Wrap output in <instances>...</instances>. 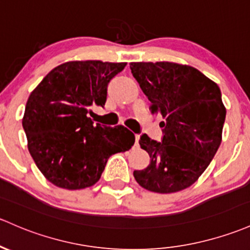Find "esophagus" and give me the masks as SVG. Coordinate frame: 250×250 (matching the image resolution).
Returning <instances> with one entry per match:
<instances>
[{"instance_id": "1", "label": "esophagus", "mask_w": 250, "mask_h": 250, "mask_svg": "<svg viewBox=\"0 0 250 250\" xmlns=\"http://www.w3.org/2000/svg\"><path fill=\"white\" fill-rule=\"evenodd\" d=\"M138 141H139V135H136V143H135V146H138Z\"/></svg>"}]
</instances>
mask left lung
<instances>
[{
  "label": "left lung",
  "instance_id": "left-lung-1",
  "mask_svg": "<svg viewBox=\"0 0 250 250\" xmlns=\"http://www.w3.org/2000/svg\"><path fill=\"white\" fill-rule=\"evenodd\" d=\"M131 72L165 122L162 141L142 135L139 146L150 165L135 170L143 188L174 193L194 184L208 167L222 142L225 109L218 85L189 65L170 62L131 63Z\"/></svg>",
  "mask_w": 250,
  "mask_h": 250
}]
</instances>
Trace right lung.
I'll return each instance as SVG.
<instances>
[{
    "instance_id": "obj_1",
    "label": "right lung",
    "mask_w": 250,
    "mask_h": 250,
    "mask_svg": "<svg viewBox=\"0 0 250 250\" xmlns=\"http://www.w3.org/2000/svg\"><path fill=\"white\" fill-rule=\"evenodd\" d=\"M125 65L66 62L52 69L29 95L22 119L29 154L55 186H93L108 158L135 144V135L123 125H94L88 117L94 104L104 106L107 85Z\"/></svg>"
}]
</instances>
